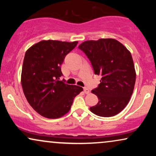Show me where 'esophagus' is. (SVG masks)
Returning a JSON list of instances; mask_svg holds the SVG:
<instances>
[{"instance_id": "1", "label": "esophagus", "mask_w": 156, "mask_h": 156, "mask_svg": "<svg viewBox=\"0 0 156 156\" xmlns=\"http://www.w3.org/2000/svg\"><path fill=\"white\" fill-rule=\"evenodd\" d=\"M83 92H85V94H89V89L88 88H83Z\"/></svg>"}]
</instances>
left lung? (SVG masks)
I'll return each instance as SVG.
<instances>
[{"label": "left lung", "instance_id": "8db88e82", "mask_svg": "<svg viewBox=\"0 0 156 156\" xmlns=\"http://www.w3.org/2000/svg\"><path fill=\"white\" fill-rule=\"evenodd\" d=\"M90 60L101 83L92 92L98 104L90 107L93 114L109 117L119 114L129 103L136 82L135 67L130 52L114 39L85 41L78 46Z\"/></svg>", "mask_w": 156, "mask_h": 156}]
</instances>
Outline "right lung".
<instances>
[{
    "mask_svg": "<svg viewBox=\"0 0 156 156\" xmlns=\"http://www.w3.org/2000/svg\"><path fill=\"white\" fill-rule=\"evenodd\" d=\"M78 42L42 40L26 52L21 73L23 93L30 105L42 117H63L70 110L74 98L83 91L82 87L58 80L64 58Z\"/></svg>",
    "mask_w": 156,
    "mask_h": 156,
    "instance_id": "add662e5",
    "label": "right lung"
}]
</instances>
